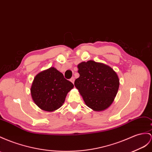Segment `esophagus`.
<instances>
[{
	"instance_id": "obj_1",
	"label": "esophagus",
	"mask_w": 152,
	"mask_h": 152,
	"mask_svg": "<svg viewBox=\"0 0 152 152\" xmlns=\"http://www.w3.org/2000/svg\"><path fill=\"white\" fill-rule=\"evenodd\" d=\"M70 81H71L72 83H74V82H75V77H72L71 78V80H70Z\"/></svg>"
}]
</instances>
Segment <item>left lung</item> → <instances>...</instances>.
<instances>
[{"mask_svg": "<svg viewBox=\"0 0 152 152\" xmlns=\"http://www.w3.org/2000/svg\"><path fill=\"white\" fill-rule=\"evenodd\" d=\"M77 68L80 77L75 85L86 105L94 111L107 109L118 91V75L110 66L93 60L81 62Z\"/></svg>", "mask_w": 152, "mask_h": 152, "instance_id": "obj_1", "label": "left lung"}]
</instances>
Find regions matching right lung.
Wrapping results in <instances>:
<instances>
[{"instance_id":"1","label":"right lung","mask_w":152,"mask_h":152,"mask_svg":"<svg viewBox=\"0 0 152 152\" xmlns=\"http://www.w3.org/2000/svg\"><path fill=\"white\" fill-rule=\"evenodd\" d=\"M74 85L64 78L54 67L45 70L34 77L31 87L32 99L40 109L53 112L60 108Z\"/></svg>"}]
</instances>
